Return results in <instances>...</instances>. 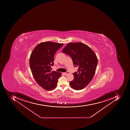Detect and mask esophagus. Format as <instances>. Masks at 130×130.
<instances>
[{
	"label": "esophagus",
	"mask_w": 130,
	"mask_h": 130,
	"mask_svg": "<svg viewBox=\"0 0 130 130\" xmlns=\"http://www.w3.org/2000/svg\"><path fill=\"white\" fill-rule=\"evenodd\" d=\"M69 72L68 71H67V72H65V73H63V74L65 76L68 75V74H69Z\"/></svg>",
	"instance_id": "1"
}]
</instances>
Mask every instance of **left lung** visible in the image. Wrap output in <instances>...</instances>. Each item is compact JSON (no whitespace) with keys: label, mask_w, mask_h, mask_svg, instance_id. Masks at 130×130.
Returning <instances> with one entry per match:
<instances>
[{"label":"left lung","mask_w":130,"mask_h":130,"mask_svg":"<svg viewBox=\"0 0 130 130\" xmlns=\"http://www.w3.org/2000/svg\"><path fill=\"white\" fill-rule=\"evenodd\" d=\"M62 52L71 57L75 67H78V71L73 73L74 79L70 82L72 88L76 90L83 89L93 78L98 59L93 50L81 42L70 43Z\"/></svg>","instance_id":"8db88e82"}]
</instances>
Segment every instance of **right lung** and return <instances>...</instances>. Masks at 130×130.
Instances as JSON below:
<instances>
[{"mask_svg": "<svg viewBox=\"0 0 130 130\" xmlns=\"http://www.w3.org/2000/svg\"><path fill=\"white\" fill-rule=\"evenodd\" d=\"M63 45L52 42H42L31 54L30 66L32 75L37 84L45 90L55 88L61 76L60 72L51 71V66H54L55 53Z\"/></svg>", "mask_w": 130, "mask_h": 130, "instance_id": "right-lung-1", "label": "right lung"}]
</instances>
